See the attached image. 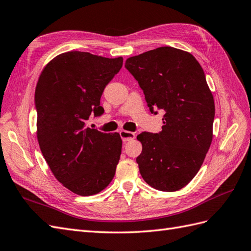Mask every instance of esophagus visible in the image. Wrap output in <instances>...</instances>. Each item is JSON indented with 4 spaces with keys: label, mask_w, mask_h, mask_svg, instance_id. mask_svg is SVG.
<instances>
[{
    "label": "esophagus",
    "mask_w": 251,
    "mask_h": 251,
    "mask_svg": "<svg viewBox=\"0 0 251 251\" xmlns=\"http://www.w3.org/2000/svg\"><path fill=\"white\" fill-rule=\"evenodd\" d=\"M120 136H121L122 140H123V142H128V141H130V140L136 138V133L131 132V131H127V130H121Z\"/></svg>",
    "instance_id": "34e87169"
}]
</instances>
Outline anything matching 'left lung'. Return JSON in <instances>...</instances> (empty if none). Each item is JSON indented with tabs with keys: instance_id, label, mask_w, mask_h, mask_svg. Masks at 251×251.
Listing matches in <instances>:
<instances>
[{
	"instance_id": "8db88e82",
	"label": "left lung",
	"mask_w": 251,
	"mask_h": 251,
	"mask_svg": "<svg viewBox=\"0 0 251 251\" xmlns=\"http://www.w3.org/2000/svg\"><path fill=\"white\" fill-rule=\"evenodd\" d=\"M125 68L151 112L165 111L162 131L137 137L142 143L140 174L156 190H180L201 168L213 138L215 106L203 70L192 54L171 47L130 57Z\"/></svg>"
}]
</instances>
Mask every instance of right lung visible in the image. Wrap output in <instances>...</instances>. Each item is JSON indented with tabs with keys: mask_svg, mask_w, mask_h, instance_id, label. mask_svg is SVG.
<instances>
[{
	"mask_svg": "<svg viewBox=\"0 0 251 251\" xmlns=\"http://www.w3.org/2000/svg\"><path fill=\"white\" fill-rule=\"evenodd\" d=\"M122 66V57L72 50L50 60L38 79V143L57 180L77 195L98 194L114 177L120 134L90 128L87 121L104 112L100 96Z\"/></svg>",
	"mask_w": 251,
	"mask_h": 251,
	"instance_id": "1",
	"label": "right lung"
}]
</instances>
